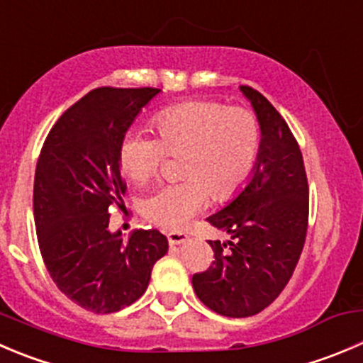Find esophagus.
I'll use <instances>...</instances> for the list:
<instances>
[{
	"instance_id": "esophagus-1",
	"label": "esophagus",
	"mask_w": 363,
	"mask_h": 363,
	"mask_svg": "<svg viewBox=\"0 0 363 363\" xmlns=\"http://www.w3.org/2000/svg\"><path fill=\"white\" fill-rule=\"evenodd\" d=\"M188 239L189 235L184 234V232H168V242H170L172 246L182 245V242H186Z\"/></svg>"
}]
</instances>
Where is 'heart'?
<instances>
[{
    "instance_id": "1",
    "label": "heart",
    "mask_w": 363,
    "mask_h": 363,
    "mask_svg": "<svg viewBox=\"0 0 363 363\" xmlns=\"http://www.w3.org/2000/svg\"><path fill=\"white\" fill-rule=\"evenodd\" d=\"M157 140L129 133L118 147L122 172L136 184L160 174L168 156H182L184 181L161 186L142 200V214L168 230H181L207 203L227 202L248 182L260 149V125L246 108L189 101L154 118Z\"/></svg>"
}]
</instances>
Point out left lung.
I'll list each match as a JSON object with an SVG mask.
<instances>
[{
    "instance_id": "left-lung-1",
    "label": "left lung",
    "mask_w": 363,
    "mask_h": 363,
    "mask_svg": "<svg viewBox=\"0 0 363 363\" xmlns=\"http://www.w3.org/2000/svg\"><path fill=\"white\" fill-rule=\"evenodd\" d=\"M239 88L259 121V157L245 189L207 218L230 239L209 241L213 266L191 279L199 300L227 318L255 315L279 298L300 260L308 225V182L296 138L262 94Z\"/></svg>"
}]
</instances>
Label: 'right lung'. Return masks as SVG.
I'll return each instance as SVG.
<instances>
[{"label": "right lung", "instance_id": "add662e5", "mask_svg": "<svg viewBox=\"0 0 363 363\" xmlns=\"http://www.w3.org/2000/svg\"><path fill=\"white\" fill-rule=\"evenodd\" d=\"M161 90L96 88L56 121L38 156L33 214L42 259L69 300L111 314L147 291L168 252L160 230L110 232V211L124 207L118 147L135 118Z\"/></svg>", "mask_w": 363, "mask_h": 363}]
</instances>
